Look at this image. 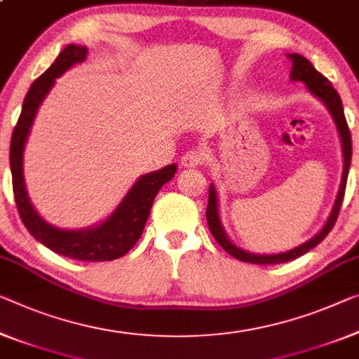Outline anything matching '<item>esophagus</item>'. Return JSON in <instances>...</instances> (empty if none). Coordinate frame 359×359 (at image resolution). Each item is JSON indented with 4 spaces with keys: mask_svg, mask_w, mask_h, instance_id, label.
Listing matches in <instances>:
<instances>
[{
    "mask_svg": "<svg viewBox=\"0 0 359 359\" xmlns=\"http://www.w3.org/2000/svg\"><path fill=\"white\" fill-rule=\"evenodd\" d=\"M203 162H205V156H203L202 151H197V149L184 152L183 157H181V167L184 168L201 167Z\"/></svg>",
    "mask_w": 359,
    "mask_h": 359,
    "instance_id": "obj_1",
    "label": "esophagus"
}]
</instances>
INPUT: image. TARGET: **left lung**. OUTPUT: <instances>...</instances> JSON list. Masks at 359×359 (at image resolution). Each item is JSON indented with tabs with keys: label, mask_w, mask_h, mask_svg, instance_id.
<instances>
[{
	"label": "left lung",
	"mask_w": 359,
	"mask_h": 359,
	"mask_svg": "<svg viewBox=\"0 0 359 359\" xmlns=\"http://www.w3.org/2000/svg\"><path fill=\"white\" fill-rule=\"evenodd\" d=\"M287 57L292 60L290 80L292 81H303V83L306 85L308 91H310L313 96L321 99V102H324V106L327 107L330 115H332L335 125H337L340 141H341V149H344V175H341V183H340L337 198H335L332 212H330V217L327 218L324 228L319 231L316 236L311 237L310 241H306L305 244L295 247V249H292L289 252L274 253V255H257V253L242 250L241 247L234 245L233 242L229 241V237L224 233L222 222H219L218 197H217V191H215V186L212 184L210 189H208V205H207L208 228H210V233L213 234L215 239H217L218 244L222 245L223 249L229 253V255H233L234 258H237V260L245 262V263H253V264L284 263V262L295 260V258L302 257L303 253H306L311 249H314V247H316L319 242H321L324 237L330 233V229L334 228L335 222H337L340 207H341V201H344V196H345L346 178H348V170H350V163H351V135H350L348 125H346L344 106H341V99L339 96V93L334 90L332 83H330L326 76H324L323 74H319V72L313 67V64L310 62V60L300 56V54H287Z\"/></svg>",
	"instance_id": "left-lung-1"
}]
</instances>
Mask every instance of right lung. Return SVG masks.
I'll use <instances>...</instances> for the list:
<instances>
[{
	"mask_svg": "<svg viewBox=\"0 0 359 359\" xmlns=\"http://www.w3.org/2000/svg\"><path fill=\"white\" fill-rule=\"evenodd\" d=\"M88 49L79 45H69L62 49L45 74L38 76L30 86L22 104V112L11 137L9 162L13 173V189L22 223L38 242L59 255L80 262H110L128 253L140 239L151 213L154 198L161 187L168 183L176 173V165H167L157 172L141 176L131 186L128 194L118 203L112 215L101 224L88 229L67 231L46 223L33 208L24 181V147L29 137L36 110L51 90L57 76L74 64L86 59Z\"/></svg>",
	"mask_w": 359,
	"mask_h": 359,
	"instance_id": "1",
	"label": "right lung"
}]
</instances>
